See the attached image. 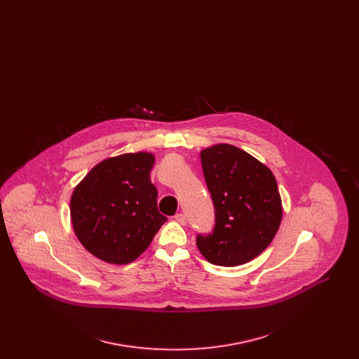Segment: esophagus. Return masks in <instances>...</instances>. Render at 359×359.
Returning <instances> with one entry per match:
<instances>
[{
    "mask_svg": "<svg viewBox=\"0 0 359 359\" xmlns=\"http://www.w3.org/2000/svg\"><path fill=\"white\" fill-rule=\"evenodd\" d=\"M173 219H175L176 222L180 223V224H186V223H187V219H186V215H184V214H182V212L176 214V215L173 217Z\"/></svg>",
    "mask_w": 359,
    "mask_h": 359,
    "instance_id": "1",
    "label": "esophagus"
}]
</instances>
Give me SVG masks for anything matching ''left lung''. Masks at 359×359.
<instances>
[{"instance_id":"obj_1","label":"left lung","mask_w":359,"mask_h":359,"mask_svg":"<svg viewBox=\"0 0 359 359\" xmlns=\"http://www.w3.org/2000/svg\"><path fill=\"white\" fill-rule=\"evenodd\" d=\"M201 160L215 224L210 234H198V249L214 265L249 262L268 248L283 218L273 173L229 144L202 151Z\"/></svg>"}]
</instances>
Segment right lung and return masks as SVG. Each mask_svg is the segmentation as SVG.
Segmentation results:
<instances>
[{"label":"right lung","instance_id":"add662e5","mask_svg":"<svg viewBox=\"0 0 359 359\" xmlns=\"http://www.w3.org/2000/svg\"><path fill=\"white\" fill-rule=\"evenodd\" d=\"M154 154L138 152L106 158L76 186L71 222L86 249L110 264L135 261L167 222L157 210L149 172Z\"/></svg>","mask_w":359,"mask_h":359}]
</instances>
